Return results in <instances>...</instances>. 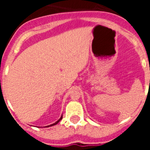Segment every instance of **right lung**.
Wrapping results in <instances>:
<instances>
[{
    "label": "right lung",
    "instance_id": "1",
    "mask_svg": "<svg viewBox=\"0 0 150 150\" xmlns=\"http://www.w3.org/2000/svg\"><path fill=\"white\" fill-rule=\"evenodd\" d=\"M62 120V116H61V118H60V119H59V120H58V121H56V122H55V123H53V124L50 125H48V126H45V127H47V128H48V127H51V126H53V125H57V124H58V123H59V122H60L61 120Z\"/></svg>",
    "mask_w": 150,
    "mask_h": 150
}]
</instances>
